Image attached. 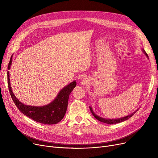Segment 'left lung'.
I'll return each instance as SVG.
<instances>
[{
	"mask_svg": "<svg viewBox=\"0 0 158 158\" xmlns=\"http://www.w3.org/2000/svg\"><path fill=\"white\" fill-rule=\"evenodd\" d=\"M142 51L143 52V53L145 54V56L148 57V56L147 55V54L146 53V52L144 51V49H142ZM89 109H90V111L91 112H92V114L94 115V117L97 119L98 121L100 122H102L103 123H107V124H114V123H120V122H123L125 120H128L129 118H131L132 115H133L135 113H136V111L138 110H136L135 112H133L132 113L127 115V116H126V117H122V118H114V119H107V118H102V117H99V116L97 115L93 111V109L92 107L89 106Z\"/></svg>",
	"mask_w": 158,
	"mask_h": 158,
	"instance_id": "1",
	"label": "left lung"
}]
</instances>
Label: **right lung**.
Instances as JSON below:
<instances>
[{
  "label": "right lung",
  "instance_id": "obj_1",
  "mask_svg": "<svg viewBox=\"0 0 158 158\" xmlns=\"http://www.w3.org/2000/svg\"><path fill=\"white\" fill-rule=\"evenodd\" d=\"M12 57L13 55L7 66L8 70L11 68ZM7 83L11 97L18 109L23 114L33 120L48 125L57 123L63 118L67 110L69 95L76 86V81H73L61 89L54 100L51 103L43 106H31L23 104L15 96L11 88L9 71H7Z\"/></svg>",
  "mask_w": 158,
  "mask_h": 158
}]
</instances>
